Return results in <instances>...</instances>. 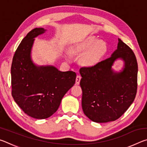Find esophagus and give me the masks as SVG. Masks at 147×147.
Instances as JSON below:
<instances>
[{
    "instance_id": "34e87169",
    "label": "esophagus",
    "mask_w": 147,
    "mask_h": 147,
    "mask_svg": "<svg viewBox=\"0 0 147 147\" xmlns=\"http://www.w3.org/2000/svg\"><path fill=\"white\" fill-rule=\"evenodd\" d=\"M81 78H82V77L78 75L76 76V84H77V85H79V84H80V82Z\"/></svg>"
}]
</instances>
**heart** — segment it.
Segmentation results:
<instances>
[{"label":"heart","mask_w":147,"mask_h":147,"mask_svg":"<svg viewBox=\"0 0 147 147\" xmlns=\"http://www.w3.org/2000/svg\"><path fill=\"white\" fill-rule=\"evenodd\" d=\"M75 54H84L81 63L87 67H92L97 64L107 52V45L105 41L98 40L94 36H88L80 41L72 49ZM68 59H70L69 56Z\"/></svg>","instance_id":"b5f03b06"}]
</instances>
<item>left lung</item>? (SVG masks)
<instances>
[{
	"label": "left lung",
	"mask_w": 147,
	"mask_h": 147,
	"mask_svg": "<svg viewBox=\"0 0 147 147\" xmlns=\"http://www.w3.org/2000/svg\"><path fill=\"white\" fill-rule=\"evenodd\" d=\"M117 49L109 58L93 67L80 69L82 89V107L85 115L95 123L114 121L123 115L135 99L138 88V63L130 47L118 39ZM120 59V71L112 66Z\"/></svg>",
	"instance_id": "8db88e82"
}]
</instances>
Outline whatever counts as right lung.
Listing matches in <instances>:
<instances>
[{
  "label": "right lung",
  "instance_id": "right-lung-1",
  "mask_svg": "<svg viewBox=\"0 0 147 147\" xmlns=\"http://www.w3.org/2000/svg\"><path fill=\"white\" fill-rule=\"evenodd\" d=\"M47 30L28 32L15 53L11 67L12 96L28 116L47 119L58 110L61 99L75 84L76 74L61 72L53 65H37L32 59L35 38Z\"/></svg>",
  "mask_w": 147,
  "mask_h": 147
}]
</instances>
